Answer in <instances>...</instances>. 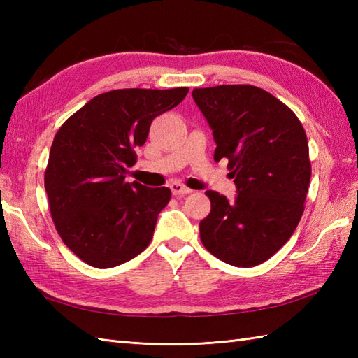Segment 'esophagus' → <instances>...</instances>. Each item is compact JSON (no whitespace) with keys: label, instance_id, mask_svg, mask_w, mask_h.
I'll list each match as a JSON object with an SVG mask.
<instances>
[{"label":"esophagus","instance_id":"esophagus-1","mask_svg":"<svg viewBox=\"0 0 358 358\" xmlns=\"http://www.w3.org/2000/svg\"><path fill=\"white\" fill-rule=\"evenodd\" d=\"M171 191H172V194L173 195H186V194H191L192 192V189H189V187H186L185 185H181V183H178V181H173V183H171Z\"/></svg>","mask_w":358,"mask_h":358}]
</instances>
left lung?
Instances as JSON below:
<instances>
[{
    "mask_svg": "<svg viewBox=\"0 0 358 358\" xmlns=\"http://www.w3.org/2000/svg\"><path fill=\"white\" fill-rule=\"evenodd\" d=\"M194 101L217 144L214 159H229L237 187L229 201L208 191L210 214L200 238L212 255L252 268L291 238L303 215L310 180L308 138L278 98L249 85L194 89Z\"/></svg>",
    "mask_w": 358,
    "mask_h": 358,
    "instance_id": "obj_1",
    "label": "left lung"
}]
</instances>
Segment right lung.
I'll return each mask as SVG.
<instances>
[{
	"mask_svg": "<svg viewBox=\"0 0 358 358\" xmlns=\"http://www.w3.org/2000/svg\"><path fill=\"white\" fill-rule=\"evenodd\" d=\"M187 87L117 89L100 94L66 120L53 138L44 187L59 237L83 262L115 268L143 252L169 187L127 183L135 149L152 120L178 106Z\"/></svg>",
	"mask_w": 358,
	"mask_h": 358,
	"instance_id": "obj_1",
	"label": "right lung"
}]
</instances>
